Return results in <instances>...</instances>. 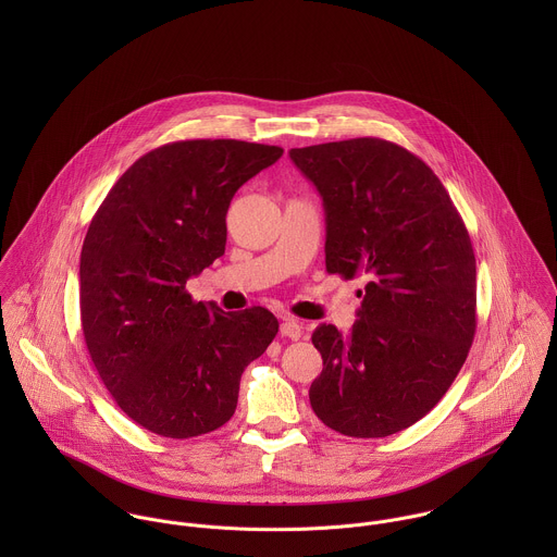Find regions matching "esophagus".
<instances>
[{
  "mask_svg": "<svg viewBox=\"0 0 557 557\" xmlns=\"http://www.w3.org/2000/svg\"><path fill=\"white\" fill-rule=\"evenodd\" d=\"M281 336H287L292 341H298L302 336V325L296 319H283L281 323Z\"/></svg>",
  "mask_w": 557,
  "mask_h": 557,
  "instance_id": "1",
  "label": "esophagus"
}]
</instances>
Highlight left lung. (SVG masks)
Returning <instances> with one entry per match:
<instances>
[{"mask_svg":"<svg viewBox=\"0 0 557 557\" xmlns=\"http://www.w3.org/2000/svg\"><path fill=\"white\" fill-rule=\"evenodd\" d=\"M325 212V270L364 276L358 319L313 332L323 371L309 398L349 437H386L426 416L476 334V257L440 177L397 144L360 137L289 150Z\"/></svg>","mask_w":557,"mask_h":557,"instance_id":"left-lung-1","label":"left lung"}]
</instances>
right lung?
Returning <instances> with one entry per match:
<instances>
[{"label": "right lung", "mask_w": 557, "mask_h": 557, "mask_svg": "<svg viewBox=\"0 0 557 557\" xmlns=\"http://www.w3.org/2000/svg\"><path fill=\"white\" fill-rule=\"evenodd\" d=\"M278 146L193 139L144 154L113 184L81 248V327L89 358L139 426L188 440L223 426L239 377L278 332L263 307L195 302L186 281L225 252L239 186Z\"/></svg>", "instance_id": "right-lung-1"}]
</instances>
